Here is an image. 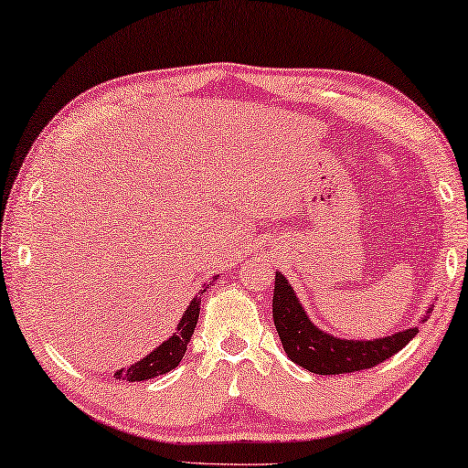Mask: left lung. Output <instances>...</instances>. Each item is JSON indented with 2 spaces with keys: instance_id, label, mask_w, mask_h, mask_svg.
Returning a JSON list of instances; mask_svg holds the SVG:
<instances>
[{
  "instance_id": "8db88e82",
  "label": "left lung",
  "mask_w": 468,
  "mask_h": 468,
  "mask_svg": "<svg viewBox=\"0 0 468 468\" xmlns=\"http://www.w3.org/2000/svg\"><path fill=\"white\" fill-rule=\"evenodd\" d=\"M273 324L278 329L282 346L288 358L303 369L317 375H340L384 363L415 338L419 327H409L386 338L375 340H348L324 332L306 315L303 303L298 301L294 288L284 278V273L275 271L273 286ZM433 311V304L423 315V324Z\"/></svg>"
}]
</instances>
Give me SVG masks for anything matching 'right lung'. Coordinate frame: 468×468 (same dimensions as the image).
<instances>
[{
    "label": "right lung",
    "instance_id": "1",
    "mask_svg": "<svg viewBox=\"0 0 468 468\" xmlns=\"http://www.w3.org/2000/svg\"><path fill=\"white\" fill-rule=\"evenodd\" d=\"M218 278L219 275H216L209 284H203V290L198 292V296H195L193 301L188 303L186 311L182 313L178 325H176V332L170 338L164 340L157 348H153L147 356L141 358V361L126 367V369L122 367V369L116 371V378L124 381H144L176 369L182 361L184 352H186L190 338H193V332L198 321V311H201V294H205L207 288L213 286V282Z\"/></svg>",
    "mask_w": 468,
    "mask_h": 468
}]
</instances>
